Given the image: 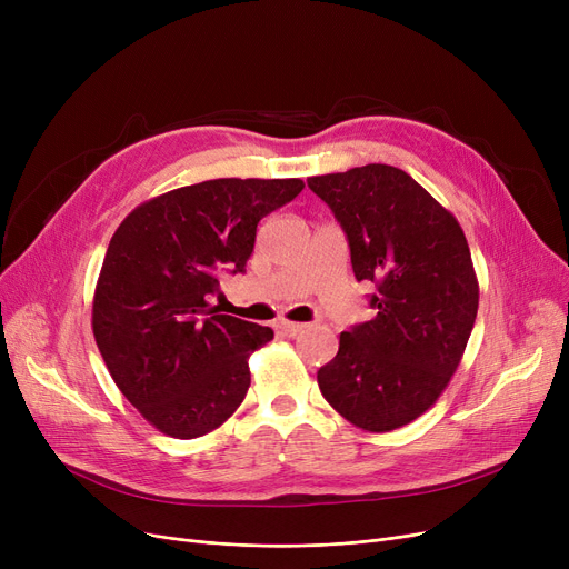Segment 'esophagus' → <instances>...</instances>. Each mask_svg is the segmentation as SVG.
I'll list each match as a JSON object with an SVG mask.
<instances>
[{
  "label": "esophagus",
  "mask_w": 569,
  "mask_h": 569,
  "mask_svg": "<svg viewBox=\"0 0 569 569\" xmlns=\"http://www.w3.org/2000/svg\"><path fill=\"white\" fill-rule=\"evenodd\" d=\"M279 330H281V335H286V337H297L300 335L307 325H302V322H290V320H281L279 325Z\"/></svg>",
  "instance_id": "esophagus-1"
}]
</instances>
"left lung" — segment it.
<instances>
[{
  "instance_id": "obj_1",
  "label": "left lung",
  "mask_w": 569,
  "mask_h": 569,
  "mask_svg": "<svg viewBox=\"0 0 569 569\" xmlns=\"http://www.w3.org/2000/svg\"><path fill=\"white\" fill-rule=\"evenodd\" d=\"M341 223L376 316L341 332L318 387L362 431L410 425L445 392L470 339L480 286L459 221L415 179L385 163L307 179Z\"/></svg>"
}]
</instances>
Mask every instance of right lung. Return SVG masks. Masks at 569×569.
I'll return each mask as SVG.
<instances>
[{"mask_svg": "<svg viewBox=\"0 0 569 569\" xmlns=\"http://www.w3.org/2000/svg\"><path fill=\"white\" fill-rule=\"evenodd\" d=\"M302 179H209L142 202L114 230L92 330L114 385L161 433L198 438L244 401L249 355L269 327L209 307L223 272H244L262 217Z\"/></svg>", "mask_w": 569, "mask_h": 569, "instance_id": "right-lung-1", "label": "right lung"}]
</instances>
